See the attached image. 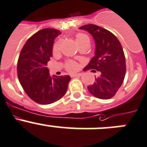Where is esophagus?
Segmentation results:
<instances>
[{
  "instance_id": "obj_1",
  "label": "esophagus",
  "mask_w": 147,
  "mask_h": 147,
  "mask_svg": "<svg viewBox=\"0 0 147 147\" xmlns=\"http://www.w3.org/2000/svg\"><path fill=\"white\" fill-rule=\"evenodd\" d=\"M82 74L81 73H78V74H71L70 76L72 78H74V77H79V76H81Z\"/></svg>"
}]
</instances>
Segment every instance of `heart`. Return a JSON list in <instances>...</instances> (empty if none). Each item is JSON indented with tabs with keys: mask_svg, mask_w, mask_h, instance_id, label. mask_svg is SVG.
Masks as SVG:
<instances>
[{
	"mask_svg": "<svg viewBox=\"0 0 147 147\" xmlns=\"http://www.w3.org/2000/svg\"><path fill=\"white\" fill-rule=\"evenodd\" d=\"M86 41H90L88 35H85L83 33H78L77 35V42H78V44H80L82 42H84ZM60 48V42H55L54 45L53 46V53H57V52L59 51ZM66 68H67V70L71 71V72H73V71H76L78 68V64L75 61H68L66 64Z\"/></svg>",
	"mask_w": 147,
	"mask_h": 147,
	"instance_id": "1",
	"label": "heart"
}]
</instances>
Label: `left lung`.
Segmentation results:
<instances>
[{
    "label": "left lung",
    "instance_id": "obj_1",
    "mask_svg": "<svg viewBox=\"0 0 147 147\" xmlns=\"http://www.w3.org/2000/svg\"><path fill=\"white\" fill-rule=\"evenodd\" d=\"M88 31L95 40L94 57L85 68L99 71L100 76L95 77V83L88 86L94 96L101 99L112 98L120 88L126 72L125 58L120 41L109 30L95 24H86L80 27Z\"/></svg>",
    "mask_w": 147,
    "mask_h": 147
}]
</instances>
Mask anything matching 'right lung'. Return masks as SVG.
<instances>
[{"instance_id":"add662e5","label":"right lung","mask_w":147,"mask_h":147,"mask_svg":"<svg viewBox=\"0 0 147 147\" xmlns=\"http://www.w3.org/2000/svg\"><path fill=\"white\" fill-rule=\"evenodd\" d=\"M59 30L46 28L30 37L23 46L17 62L20 83L29 97L40 105H49L62 98L71 78L51 77L46 67L52 57L54 39Z\"/></svg>"}]
</instances>
